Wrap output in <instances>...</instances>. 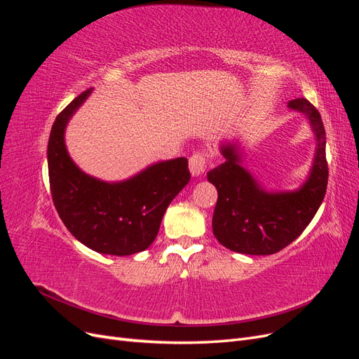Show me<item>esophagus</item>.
<instances>
[{"mask_svg": "<svg viewBox=\"0 0 359 359\" xmlns=\"http://www.w3.org/2000/svg\"><path fill=\"white\" fill-rule=\"evenodd\" d=\"M206 158H208V156H206L205 153H196L190 157L189 169H190V173L193 177H199L205 172Z\"/></svg>", "mask_w": 359, "mask_h": 359, "instance_id": "1", "label": "esophagus"}]
</instances>
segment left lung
Masks as SVG:
<instances>
[{
	"instance_id": "1",
	"label": "left lung",
	"mask_w": 359,
	"mask_h": 359,
	"mask_svg": "<svg viewBox=\"0 0 359 359\" xmlns=\"http://www.w3.org/2000/svg\"><path fill=\"white\" fill-rule=\"evenodd\" d=\"M290 111L307 118L316 139V149L307 180L295 190H266L243 166L238 140H222L224 163L206 173L219 199L212 215V232L222 245L243 255H274L306 229L327 193L328 165L325 157L327 135L322 118L309 100L287 103Z\"/></svg>"
}]
</instances>
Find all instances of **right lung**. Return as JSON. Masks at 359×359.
Listing matches in <instances>:
<instances>
[{
  "instance_id": "obj_1",
  "label": "right lung",
  "mask_w": 359,
  "mask_h": 359,
  "mask_svg": "<svg viewBox=\"0 0 359 359\" xmlns=\"http://www.w3.org/2000/svg\"><path fill=\"white\" fill-rule=\"evenodd\" d=\"M86 90L52 126L48 168L53 205L70 233L102 255L130 256L154 243L165 211L190 181L189 161H157L123 181L107 182L85 173L66 147V127L88 99Z\"/></svg>"
}]
</instances>
